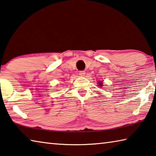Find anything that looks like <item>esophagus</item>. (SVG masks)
<instances>
[{
	"label": "esophagus",
	"mask_w": 156,
	"mask_h": 156,
	"mask_svg": "<svg viewBox=\"0 0 156 156\" xmlns=\"http://www.w3.org/2000/svg\"><path fill=\"white\" fill-rule=\"evenodd\" d=\"M86 74V73L84 71H80V72H79V75H80V76H84Z\"/></svg>",
	"instance_id": "esophagus-1"
}]
</instances>
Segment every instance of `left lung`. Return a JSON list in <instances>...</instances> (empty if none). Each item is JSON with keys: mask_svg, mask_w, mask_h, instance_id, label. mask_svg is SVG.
Here are the masks:
<instances>
[{"mask_svg": "<svg viewBox=\"0 0 156 156\" xmlns=\"http://www.w3.org/2000/svg\"><path fill=\"white\" fill-rule=\"evenodd\" d=\"M98 86L99 87H102L103 86V83L101 81H99L98 82Z\"/></svg>", "mask_w": 156, "mask_h": 156, "instance_id": "left-lung-1", "label": "left lung"}]
</instances>
